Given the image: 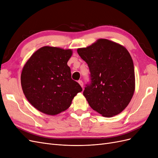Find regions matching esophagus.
Here are the masks:
<instances>
[{
	"mask_svg": "<svg viewBox=\"0 0 158 158\" xmlns=\"http://www.w3.org/2000/svg\"><path fill=\"white\" fill-rule=\"evenodd\" d=\"M78 83H79V84L81 85V87L83 88L84 84H83V82H82V80H79V81H78Z\"/></svg>",
	"mask_w": 158,
	"mask_h": 158,
	"instance_id": "esophagus-1",
	"label": "esophagus"
}]
</instances>
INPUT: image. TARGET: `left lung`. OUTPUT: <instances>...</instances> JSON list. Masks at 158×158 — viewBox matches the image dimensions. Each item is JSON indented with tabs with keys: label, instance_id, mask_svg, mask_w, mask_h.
Segmentation results:
<instances>
[{
	"label": "left lung",
	"instance_id": "obj_1",
	"mask_svg": "<svg viewBox=\"0 0 158 158\" xmlns=\"http://www.w3.org/2000/svg\"><path fill=\"white\" fill-rule=\"evenodd\" d=\"M77 52L90 72V82L83 92L89 106L106 117L121 113L135 89L134 64L127 49L115 42L99 39Z\"/></svg>",
	"mask_w": 158,
	"mask_h": 158
}]
</instances>
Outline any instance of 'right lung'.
<instances>
[{"label": "right lung", "mask_w": 158, "mask_h": 158, "mask_svg": "<svg viewBox=\"0 0 158 158\" xmlns=\"http://www.w3.org/2000/svg\"><path fill=\"white\" fill-rule=\"evenodd\" d=\"M71 49L45 46L26 62L21 74L26 98L38 111L55 115L67 109L75 95L82 91L71 78L67 62Z\"/></svg>", "instance_id": "right-lung-1"}]
</instances>
